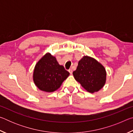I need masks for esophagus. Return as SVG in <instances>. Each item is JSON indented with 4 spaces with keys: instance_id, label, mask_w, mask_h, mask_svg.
<instances>
[{
    "instance_id": "34e87169",
    "label": "esophagus",
    "mask_w": 133,
    "mask_h": 133,
    "mask_svg": "<svg viewBox=\"0 0 133 133\" xmlns=\"http://www.w3.org/2000/svg\"><path fill=\"white\" fill-rule=\"evenodd\" d=\"M69 73H70V74H72V73H73V69H72L71 68V69H70L69 70Z\"/></svg>"
}]
</instances>
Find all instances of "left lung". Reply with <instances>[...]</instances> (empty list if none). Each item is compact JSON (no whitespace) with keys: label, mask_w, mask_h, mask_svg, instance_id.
<instances>
[{"label":"left lung","mask_w":133,"mask_h":133,"mask_svg":"<svg viewBox=\"0 0 133 133\" xmlns=\"http://www.w3.org/2000/svg\"><path fill=\"white\" fill-rule=\"evenodd\" d=\"M74 77L89 93H93L103 88L106 80V71L96 59L85 56L78 62Z\"/></svg>","instance_id":"8db88e82"}]
</instances>
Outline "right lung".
Instances as JSON below:
<instances>
[{"label":"right lung","instance_id":"1","mask_svg":"<svg viewBox=\"0 0 133 133\" xmlns=\"http://www.w3.org/2000/svg\"><path fill=\"white\" fill-rule=\"evenodd\" d=\"M70 73L60 65L50 53H48L36 64L33 81L40 90L53 92L57 90Z\"/></svg>","mask_w":133,"mask_h":133}]
</instances>
